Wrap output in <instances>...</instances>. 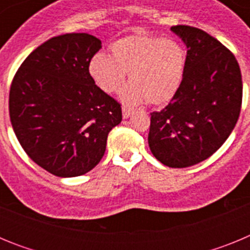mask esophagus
Segmentation results:
<instances>
[{
  "label": "esophagus",
  "mask_w": 250,
  "mask_h": 250,
  "mask_svg": "<svg viewBox=\"0 0 250 250\" xmlns=\"http://www.w3.org/2000/svg\"><path fill=\"white\" fill-rule=\"evenodd\" d=\"M131 114H132L131 107H127V106H123V118L124 119H127Z\"/></svg>",
  "instance_id": "34e87169"
}]
</instances>
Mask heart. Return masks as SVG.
I'll return each instance as SVG.
<instances>
[{
	"label": "heart",
	"mask_w": 250,
	"mask_h": 250,
	"mask_svg": "<svg viewBox=\"0 0 250 250\" xmlns=\"http://www.w3.org/2000/svg\"><path fill=\"white\" fill-rule=\"evenodd\" d=\"M188 55L175 40L154 35H131L111 45V57L96 54L89 63L94 83L107 94L121 91V100L129 105L147 103L164 105L179 91L184 80Z\"/></svg>",
	"instance_id": "heart-1"
}]
</instances>
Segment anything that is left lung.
I'll use <instances>...</instances> for the list:
<instances>
[{"label": "left lung", "mask_w": 250, "mask_h": 250, "mask_svg": "<svg viewBox=\"0 0 250 250\" xmlns=\"http://www.w3.org/2000/svg\"><path fill=\"white\" fill-rule=\"evenodd\" d=\"M187 45L184 80L161 111L151 112L149 146L169 167H188L211 156L240 114L242 74L233 54L200 28L171 27Z\"/></svg>", "instance_id": "8db88e82"}]
</instances>
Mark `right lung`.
Wrapping results in <instances>:
<instances>
[{"label": "right lung", "mask_w": 250, "mask_h": 250, "mask_svg": "<svg viewBox=\"0 0 250 250\" xmlns=\"http://www.w3.org/2000/svg\"><path fill=\"white\" fill-rule=\"evenodd\" d=\"M100 48V40L89 34L52 37L26 57L11 83L13 131L26 154L56 176L94 169L123 119L120 104L89 74Z\"/></svg>", "instance_id": "right-lung-1"}]
</instances>
